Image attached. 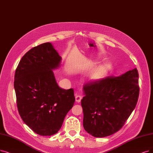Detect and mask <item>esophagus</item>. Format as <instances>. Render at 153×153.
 <instances>
[{"label":"esophagus","mask_w":153,"mask_h":153,"mask_svg":"<svg viewBox=\"0 0 153 153\" xmlns=\"http://www.w3.org/2000/svg\"><path fill=\"white\" fill-rule=\"evenodd\" d=\"M82 99V97L80 95H76L75 96V100L76 102H80Z\"/></svg>","instance_id":"34e87169"}]
</instances>
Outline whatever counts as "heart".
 Here are the masks:
<instances>
[{
    "instance_id": "obj_1",
    "label": "heart",
    "mask_w": 153,
    "mask_h": 153,
    "mask_svg": "<svg viewBox=\"0 0 153 153\" xmlns=\"http://www.w3.org/2000/svg\"><path fill=\"white\" fill-rule=\"evenodd\" d=\"M107 66H104V67H103V68H102V70L104 71L105 70H107Z\"/></svg>"
}]
</instances>
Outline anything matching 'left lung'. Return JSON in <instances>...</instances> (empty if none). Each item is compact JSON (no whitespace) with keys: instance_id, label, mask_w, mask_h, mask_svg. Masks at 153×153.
Masks as SVG:
<instances>
[{"instance_id":"obj_1","label":"left lung","mask_w":153,"mask_h":153,"mask_svg":"<svg viewBox=\"0 0 153 153\" xmlns=\"http://www.w3.org/2000/svg\"><path fill=\"white\" fill-rule=\"evenodd\" d=\"M137 68L119 76L87 83L81 100L85 130L96 137L111 136L123 127L139 94Z\"/></svg>"}]
</instances>
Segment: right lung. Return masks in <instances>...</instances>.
Instances as JSON below:
<instances>
[{
    "label": "right lung",
    "mask_w": 153,
    "mask_h": 153,
    "mask_svg": "<svg viewBox=\"0 0 153 153\" xmlns=\"http://www.w3.org/2000/svg\"><path fill=\"white\" fill-rule=\"evenodd\" d=\"M62 57L50 42L39 45L21 58L14 76L17 107L21 119L30 129L43 136L55 134L75 101L73 88L56 83L53 70Z\"/></svg>",
    "instance_id": "obj_1"
}]
</instances>
